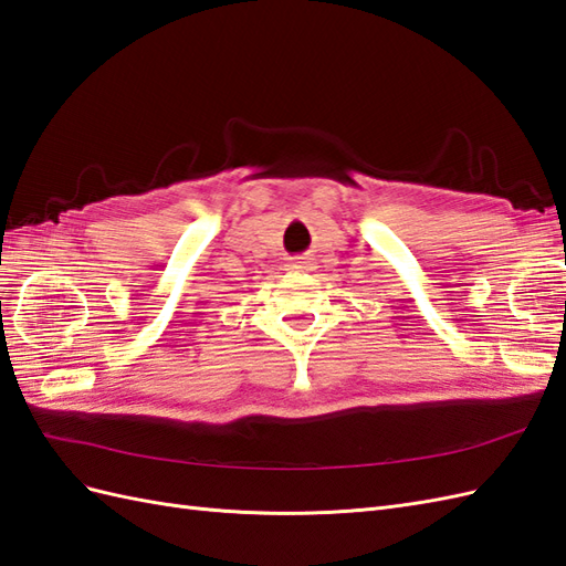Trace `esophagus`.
Segmentation results:
<instances>
[{
    "instance_id": "obj_1",
    "label": "esophagus",
    "mask_w": 566,
    "mask_h": 566,
    "mask_svg": "<svg viewBox=\"0 0 566 566\" xmlns=\"http://www.w3.org/2000/svg\"><path fill=\"white\" fill-rule=\"evenodd\" d=\"M289 270H296V272H303V270H311V265L306 263V260H294V263L286 265Z\"/></svg>"
}]
</instances>
